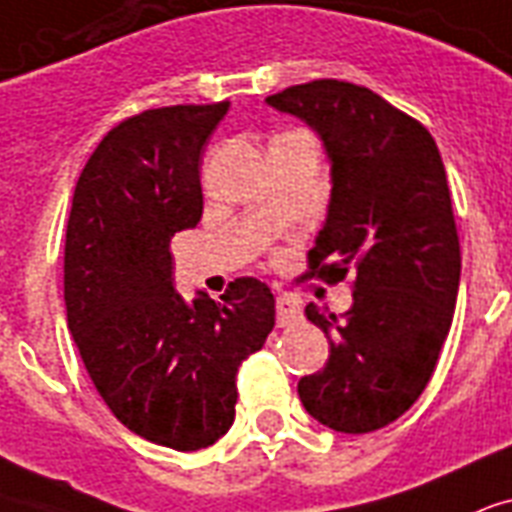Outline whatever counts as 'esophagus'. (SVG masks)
<instances>
[{
	"label": "esophagus",
	"instance_id": "1",
	"mask_svg": "<svg viewBox=\"0 0 512 512\" xmlns=\"http://www.w3.org/2000/svg\"><path fill=\"white\" fill-rule=\"evenodd\" d=\"M277 326L285 328V326H293L296 320H299L301 315V307L299 301L293 299V296H288V293H283V296H277Z\"/></svg>",
	"mask_w": 512,
	"mask_h": 512
}]
</instances>
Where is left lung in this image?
Returning <instances> with one entry per match:
<instances>
[{"label":"left lung","mask_w":512,"mask_h":512,"mask_svg":"<svg viewBox=\"0 0 512 512\" xmlns=\"http://www.w3.org/2000/svg\"><path fill=\"white\" fill-rule=\"evenodd\" d=\"M267 104L307 122L331 162L307 277H355L342 320L304 310L331 355L301 376L299 398L336 433H374L422 395L454 318L462 256L441 152L425 125L352 82L315 79Z\"/></svg>","instance_id":"1"}]
</instances>
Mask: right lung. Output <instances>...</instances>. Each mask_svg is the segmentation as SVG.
<instances>
[{
    "mask_svg": "<svg viewBox=\"0 0 512 512\" xmlns=\"http://www.w3.org/2000/svg\"><path fill=\"white\" fill-rule=\"evenodd\" d=\"M229 101L165 106L95 146L71 200L63 299L95 390L122 425L176 451L235 422L237 368L275 328V296L237 277L221 301L173 285L170 237L202 216L200 165Z\"/></svg>",
    "mask_w": 512,
    "mask_h": 512,
    "instance_id": "right-lung-1",
    "label": "right lung"
}]
</instances>
